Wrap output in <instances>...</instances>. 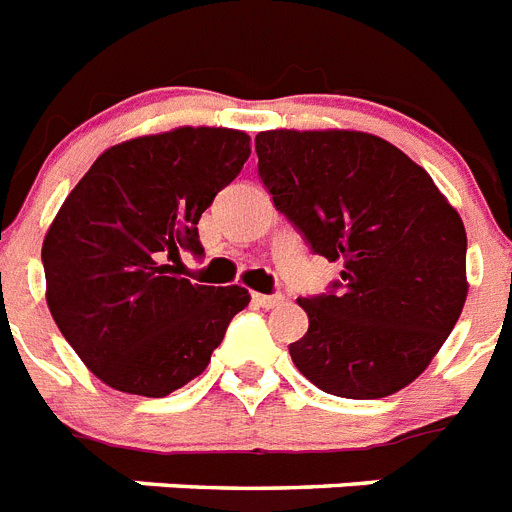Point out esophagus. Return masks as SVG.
<instances>
[{"instance_id":"1","label":"esophagus","mask_w":512,"mask_h":512,"mask_svg":"<svg viewBox=\"0 0 512 512\" xmlns=\"http://www.w3.org/2000/svg\"><path fill=\"white\" fill-rule=\"evenodd\" d=\"M253 304L261 306V309H275L277 304H282V296L275 293V296H267V293H253Z\"/></svg>"}]
</instances>
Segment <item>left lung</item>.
I'll use <instances>...</instances> for the list:
<instances>
[{
  "instance_id": "1",
  "label": "left lung",
  "mask_w": 512,
  "mask_h": 512,
  "mask_svg": "<svg viewBox=\"0 0 512 512\" xmlns=\"http://www.w3.org/2000/svg\"><path fill=\"white\" fill-rule=\"evenodd\" d=\"M261 182L314 253L343 261L338 293L298 298L309 330L290 343L325 394L380 399L410 386L468 298L465 224L431 174L391 142L351 129H269Z\"/></svg>"
}]
</instances>
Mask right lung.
Listing matches in <instances>:
<instances>
[{
	"mask_svg": "<svg viewBox=\"0 0 512 512\" xmlns=\"http://www.w3.org/2000/svg\"><path fill=\"white\" fill-rule=\"evenodd\" d=\"M251 137L177 126L118 142L63 200L42 245L47 306L105 386L169 396L198 378L251 293L179 277L200 253L198 222L240 174Z\"/></svg>",
	"mask_w": 512,
	"mask_h": 512,
	"instance_id": "right-lung-1",
	"label": "right lung"
}]
</instances>
